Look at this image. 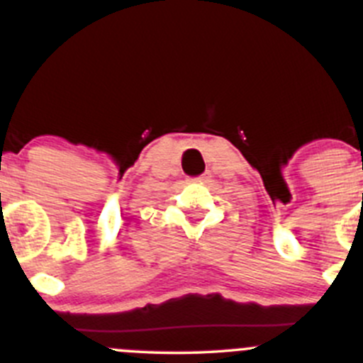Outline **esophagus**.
Returning a JSON list of instances; mask_svg holds the SVG:
<instances>
[{"label": "esophagus", "instance_id": "1", "mask_svg": "<svg viewBox=\"0 0 363 363\" xmlns=\"http://www.w3.org/2000/svg\"><path fill=\"white\" fill-rule=\"evenodd\" d=\"M208 177H211V174H203V175H200V177L191 179V181H195V182H205Z\"/></svg>", "mask_w": 363, "mask_h": 363}]
</instances>
